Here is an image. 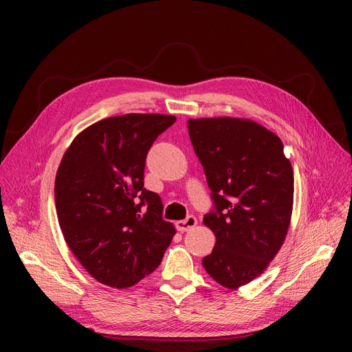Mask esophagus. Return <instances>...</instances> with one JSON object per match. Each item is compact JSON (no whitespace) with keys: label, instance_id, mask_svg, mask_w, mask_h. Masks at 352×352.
Masks as SVG:
<instances>
[{"label":"esophagus","instance_id":"34e87169","mask_svg":"<svg viewBox=\"0 0 352 352\" xmlns=\"http://www.w3.org/2000/svg\"><path fill=\"white\" fill-rule=\"evenodd\" d=\"M194 226H197V217L194 216H188L185 220L176 221V229L179 232H186L189 229H192Z\"/></svg>","mask_w":352,"mask_h":352}]
</instances>
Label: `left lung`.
Wrapping results in <instances>:
<instances>
[{
	"label": "left lung",
	"mask_w": 352,
	"mask_h": 352,
	"mask_svg": "<svg viewBox=\"0 0 352 352\" xmlns=\"http://www.w3.org/2000/svg\"><path fill=\"white\" fill-rule=\"evenodd\" d=\"M188 129L214 204L202 221L216 245L202 265L217 283L238 289L267 269L286 238L292 166L280 138L252 120L189 119Z\"/></svg>",
	"instance_id": "left-lung-1"
}]
</instances>
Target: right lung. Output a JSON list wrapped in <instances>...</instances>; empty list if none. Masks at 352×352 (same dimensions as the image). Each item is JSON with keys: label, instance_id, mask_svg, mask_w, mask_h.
Returning a JSON list of instances; mask_svg holds the SVG:
<instances>
[{"label": "right lung", "instance_id": "right-lung-1", "mask_svg": "<svg viewBox=\"0 0 352 352\" xmlns=\"http://www.w3.org/2000/svg\"><path fill=\"white\" fill-rule=\"evenodd\" d=\"M176 122L167 114H123L74 138L56 176L63 235L94 279L133 286L163 260L176 229L163 219L162 198L144 188L151 145Z\"/></svg>", "mask_w": 352, "mask_h": 352}]
</instances>
